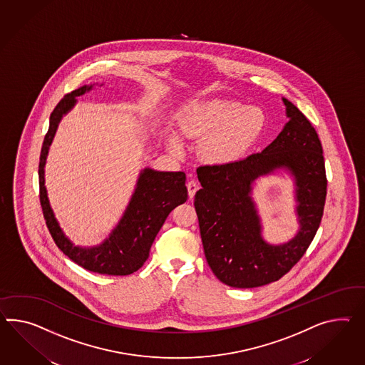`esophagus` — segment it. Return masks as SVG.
Here are the masks:
<instances>
[{
  "label": "esophagus",
  "instance_id": "34e87169",
  "mask_svg": "<svg viewBox=\"0 0 365 365\" xmlns=\"http://www.w3.org/2000/svg\"><path fill=\"white\" fill-rule=\"evenodd\" d=\"M187 195L189 198H193L196 195L197 189H198V184H197L196 180H189L187 182Z\"/></svg>",
  "mask_w": 365,
  "mask_h": 365
}]
</instances>
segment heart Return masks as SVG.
Instances as JSON below:
<instances>
[{
  "label": "heart",
  "instance_id": "1",
  "mask_svg": "<svg viewBox=\"0 0 365 365\" xmlns=\"http://www.w3.org/2000/svg\"><path fill=\"white\" fill-rule=\"evenodd\" d=\"M266 115L258 107L227 99H201L187 104L180 116V133L184 139L201 140L198 152L210 164H230L241 159L259 138ZM181 152L178 140L170 141Z\"/></svg>",
  "mask_w": 365,
  "mask_h": 365
}]
</instances>
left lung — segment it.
<instances>
[{"instance_id": "obj_1", "label": "left lung", "mask_w": 365, "mask_h": 365, "mask_svg": "<svg viewBox=\"0 0 365 365\" xmlns=\"http://www.w3.org/2000/svg\"><path fill=\"white\" fill-rule=\"evenodd\" d=\"M289 122L258 153L222 165L197 168L201 189L195 196L206 261L220 281L252 289L281 279L309 249L323 217L327 178L322 143L309 119L283 98ZM296 178L301 230L290 243L272 247L260 237L252 202V181L275 168Z\"/></svg>"}]
</instances>
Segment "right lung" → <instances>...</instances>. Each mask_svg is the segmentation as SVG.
<instances>
[{
  "mask_svg": "<svg viewBox=\"0 0 365 365\" xmlns=\"http://www.w3.org/2000/svg\"><path fill=\"white\" fill-rule=\"evenodd\" d=\"M83 86L65 95L50 115V125L42 144L38 175L39 201L47 229L59 250L86 270L103 275H128L139 270L150 255V249L169 213L187 200L184 172H158L145 168L119 225L102 245L91 249L76 247L65 237L56 222L47 200L45 163L48 147L56 135L58 123L76 102V96L91 90Z\"/></svg>",
  "mask_w": 365,
  "mask_h": 365,
  "instance_id": "1",
  "label": "right lung"
}]
</instances>
